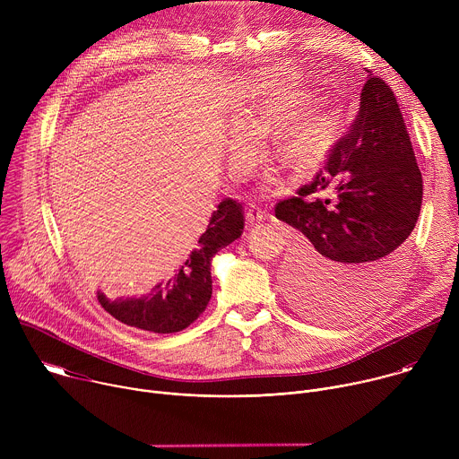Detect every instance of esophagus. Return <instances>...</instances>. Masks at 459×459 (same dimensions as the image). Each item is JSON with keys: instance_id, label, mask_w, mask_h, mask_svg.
<instances>
[{"instance_id": "obj_1", "label": "esophagus", "mask_w": 459, "mask_h": 459, "mask_svg": "<svg viewBox=\"0 0 459 459\" xmlns=\"http://www.w3.org/2000/svg\"><path fill=\"white\" fill-rule=\"evenodd\" d=\"M265 220V212L261 211L259 207H255V205H250L248 207V211H247V221L250 223V225H254V223H259V221H264Z\"/></svg>"}]
</instances>
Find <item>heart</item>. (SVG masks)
<instances>
[{
    "instance_id": "obj_1",
    "label": "heart",
    "mask_w": 459,
    "mask_h": 459,
    "mask_svg": "<svg viewBox=\"0 0 459 459\" xmlns=\"http://www.w3.org/2000/svg\"><path fill=\"white\" fill-rule=\"evenodd\" d=\"M308 103V96L285 98L274 100L252 114H238L232 121L238 130L234 134V149L245 151L252 143V136L281 125L274 136L273 149L285 165L296 167L316 158L329 134L331 117L319 107L303 113Z\"/></svg>"
}]
</instances>
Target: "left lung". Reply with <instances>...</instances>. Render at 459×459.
Masks as SVG:
<instances>
[{"label":"left lung","instance_id":"left-lung-1","mask_svg":"<svg viewBox=\"0 0 459 459\" xmlns=\"http://www.w3.org/2000/svg\"><path fill=\"white\" fill-rule=\"evenodd\" d=\"M423 179L394 92L367 80L349 133L276 218L301 236L287 281L298 307L345 321L381 301L403 265L416 227Z\"/></svg>","mask_w":459,"mask_h":459}]
</instances>
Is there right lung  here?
Segmentation results:
<instances>
[{
	"instance_id": "1",
	"label": "right lung",
	"mask_w": 459,
	"mask_h": 459,
	"mask_svg": "<svg viewBox=\"0 0 459 459\" xmlns=\"http://www.w3.org/2000/svg\"><path fill=\"white\" fill-rule=\"evenodd\" d=\"M243 225L241 205L225 198L212 212L207 230L200 236L198 248L181 261V267L167 281L158 283L140 298L110 299L98 290L100 305L117 321L142 331L172 334L186 329L211 301L212 257L241 236Z\"/></svg>"
}]
</instances>
